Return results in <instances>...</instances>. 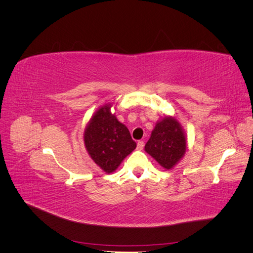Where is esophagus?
<instances>
[{"label": "esophagus", "instance_id": "1", "mask_svg": "<svg viewBox=\"0 0 253 253\" xmlns=\"http://www.w3.org/2000/svg\"><path fill=\"white\" fill-rule=\"evenodd\" d=\"M144 147V142L142 140H138L137 141V149L138 150H142Z\"/></svg>", "mask_w": 253, "mask_h": 253}]
</instances>
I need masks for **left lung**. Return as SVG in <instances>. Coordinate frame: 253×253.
Segmentation results:
<instances>
[{"instance_id": "1", "label": "left lung", "mask_w": 253, "mask_h": 253, "mask_svg": "<svg viewBox=\"0 0 253 253\" xmlns=\"http://www.w3.org/2000/svg\"><path fill=\"white\" fill-rule=\"evenodd\" d=\"M186 137L176 119L165 117L153 129L144 150L165 169L172 168L179 162L186 152Z\"/></svg>"}]
</instances>
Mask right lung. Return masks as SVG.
I'll return each mask as SVG.
<instances>
[{
  "instance_id": "obj_1",
  "label": "right lung",
  "mask_w": 253,
  "mask_h": 253,
  "mask_svg": "<svg viewBox=\"0 0 253 253\" xmlns=\"http://www.w3.org/2000/svg\"><path fill=\"white\" fill-rule=\"evenodd\" d=\"M111 105L99 109L84 133V143L91 159L106 173L117 169L136 148L127 127L110 112Z\"/></svg>"
}]
</instances>
